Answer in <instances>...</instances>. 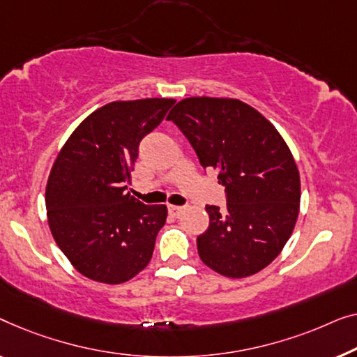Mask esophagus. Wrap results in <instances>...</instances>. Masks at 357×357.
<instances>
[{"mask_svg":"<svg viewBox=\"0 0 357 357\" xmlns=\"http://www.w3.org/2000/svg\"><path fill=\"white\" fill-rule=\"evenodd\" d=\"M184 210H185V207H178V205H169V207H168L169 215H172V217H174V218L181 217V213H183Z\"/></svg>","mask_w":357,"mask_h":357,"instance_id":"obj_1","label":"esophagus"}]
</instances>
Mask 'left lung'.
Returning <instances> with one entry per match:
<instances>
[{
  "instance_id": "obj_1",
  "label": "left lung",
  "mask_w": 357,
  "mask_h": 357,
  "mask_svg": "<svg viewBox=\"0 0 357 357\" xmlns=\"http://www.w3.org/2000/svg\"><path fill=\"white\" fill-rule=\"evenodd\" d=\"M167 119L227 189V208L205 207L210 225L197 238L202 262L228 278L264 270L283 250L299 215L301 178L288 144L238 98H184Z\"/></svg>"
}]
</instances>
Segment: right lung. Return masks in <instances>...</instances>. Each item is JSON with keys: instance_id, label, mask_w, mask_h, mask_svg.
Here are the masks:
<instances>
[{"instance_id": "add662e5", "label": "right lung", "mask_w": 357, "mask_h": 357, "mask_svg": "<svg viewBox=\"0 0 357 357\" xmlns=\"http://www.w3.org/2000/svg\"><path fill=\"white\" fill-rule=\"evenodd\" d=\"M174 102L142 98L105 105L59 150L45 190L48 227L85 278L121 284L152 259L167 205H145L126 189L140 140L163 121Z\"/></svg>"}]
</instances>
